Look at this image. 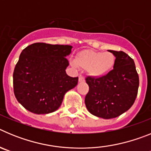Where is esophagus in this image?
Returning a JSON list of instances; mask_svg holds the SVG:
<instances>
[{
  "mask_svg": "<svg viewBox=\"0 0 151 151\" xmlns=\"http://www.w3.org/2000/svg\"><path fill=\"white\" fill-rule=\"evenodd\" d=\"M78 82H85V78L82 76H79V77H78Z\"/></svg>",
  "mask_w": 151,
  "mask_h": 151,
  "instance_id": "34e87169",
  "label": "esophagus"
}]
</instances>
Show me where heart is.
<instances>
[{
  "mask_svg": "<svg viewBox=\"0 0 151 151\" xmlns=\"http://www.w3.org/2000/svg\"><path fill=\"white\" fill-rule=\"evenodd\" d=\"M115 60V56L111 52L93 50H82L78 52L75 58L77 66L87 69L88 74L94 78L106 76L113 68Z\"/></svg>",
  "mask_w": 151,
  "mask_h": 151,
  "instance_id": "b5f03b06",
  "label": "heart"
}]
</instances>
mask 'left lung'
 <instances>
[{"label":"left lung","mask_w":151,"mask_h":151,"mask_svg":"<svg viewBox=\"0 0 151 151\" xmlns=\"http://www.w3.org/2000/svg\"><path fill=\"white\" fill-rule=\"evenodd\" d=\"M116 57L113 69L100 78H85L89 91L85 103L91 114L112 119L127 111L138 94L139 77L132 58L123 51L109 50Z\"/></svg>","instance_id":"8db88e82"}]
</instances>
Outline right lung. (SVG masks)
Here are the masks:
<instances>
[{
  "label": "right lung",
  "instance_id": "obj_1",
  "mask_svg": "<svg viewBox=\"0 0 151 151\" xmlns=\"http://www.w3.org/2000/svg\"><path fill=\"white\" fill-rule=\"evenodd\" d=\"M70 45L34 43L20 54L13 75V91L19 103L35 114H47L60 106L78 77L66 73Z\"/></svg>",
  "mask_w": 151,
  "mask_h": 151
}]
</instances>
